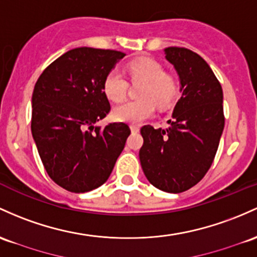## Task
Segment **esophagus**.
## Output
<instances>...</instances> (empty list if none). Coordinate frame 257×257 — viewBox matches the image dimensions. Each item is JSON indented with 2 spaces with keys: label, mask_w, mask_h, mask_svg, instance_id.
I'll return each instance as SVG.
<instances>
[{
  "label": "esophagus",
  "mask_w": 257,
  "mask_h": 257,
  "mask_svg": "<svg viewBox=\"0 0 257 257\" xmlns=\"http://www.w3.org/2000/svg\"><path fill=\"white\" fill-rule=\"evenodd\" d=\"M131 129H132V132H133V133H138V132H139V126L135 125V124H132Z\"/></svg>",
  "instance_id": "obj_1"
}]
</instances>
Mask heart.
<instances>
[{
  "label": "heart",
  "mask_w": 257,
  "mask_h": 257,
  "mask_svg": "<svg viewBox=\"0 0 257 257\" xmlns=\"http://www.w3.org/2000/svg\"><path fill=\"white\" fill-rule=\"evenodd\" d=\"M129 78L134 83H143L138 91L139 100L126 101L112 112L118 122L140 123L155 113L159 107H167L178 94V83L173 75L167 74L157 61L143 58L126 66ZM103 91L109 100L122 101L126 95L128 83L117 70H109L103 79Z\"/></svg>",
  "instance_id": "heart-1"
}]
</instances>
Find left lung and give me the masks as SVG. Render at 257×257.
<instances>
[{
  "label": "left lung",
  "mask_w": 257,
  "mask_h": 257,
  "mask_svg": "<svg viewBox=\"0 0 257 257\" xmlns=\"http://www.w3.org/2000/svg\"><path fill=\"white\" fill-rule=\"evenodd\" d=\"M166 58L180 79L170 128L140 129L139 159L146 178L167 193H183L205 177L224 128L223 92L206 61L185 47H167Z\"/></svg>",
  "instance_id": "left-lung-1"
}]
</instances>
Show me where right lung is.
I'll use <instances>...</instances> for the list:
<instances>
[{
	"label": "right lung",
	"mask_w": 257,
	"mask_h": 257,
	"mask_svg": "<svg viewBox=\"0 0 257 257\" xmlns=\"http://www.w3.org/2000/svg\"><path fill=\"white\" fill-rule=\"evenodd\" d=\"M124 56L73 49L53 61L34 87L32 133L42 165L56 184L72 193L102 185L131 134L123 122L95 125L111 111L103 79Z\"/></svg>",
	"instance_id": "right-lung-1"
}]
</instances>
